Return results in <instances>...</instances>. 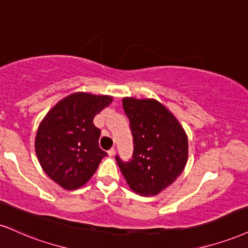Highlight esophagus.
I'll return each instance as SVG.
<instances>
[{"instance_id":"1","label":"esophagus","mask_w":248,"mask_h":248,"mask_svg":"<svg viewBox=\"0 0 248 248\" xmlns=\"http://www.w3.org/2000/svg\"><path fill=\"white\" fill-rule=\"evenodd\" d=\"M107 154H108V156H114L115 155V149L114 148H112V149H109L108 151H107Z\"/></svg>"}]
</instances>
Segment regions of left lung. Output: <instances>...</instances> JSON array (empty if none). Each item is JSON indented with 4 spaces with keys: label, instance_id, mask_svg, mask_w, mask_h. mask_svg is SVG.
Instances as JSON below:
<instances>
[{
    "label": "left lung",
    "instance_id": "obj_1",
    "mask_svg": "<svg viewBox=\"0 0 248 248\" xmlns=\"http://www.w3.org/2000/svg\"><path fill=\"white\" fill-rule=\"evenodd\" d=\"M122 106L130 122L134 154L130 162L115 157L129 188L154 196L177 180L188 159V137L178 119L156 99L124 97Z\"/></svg>",
    "mask_w": 248,
    "mask_h": 248
}]
</instances>
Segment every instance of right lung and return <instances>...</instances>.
Instances as JSON below:
<instances>
[{
    "label": "right lung",
    "instance_id": "1",
    "mask_svg": "<svg viewBox=\"0 0 248 248\" xmlns=\"http://www.w3.org/2000/svg\"><path fill=\"white\" fill-rule=\"evenodd\" d=\"M112 101V95L75 92L53 106L39 124L34 142L38 160L63 189L84 186L107 156L99 148L100 129L93 119Z\"/></svg>",
    "mask_w": 248,
    "mask_h": 248
}]
</instances>
